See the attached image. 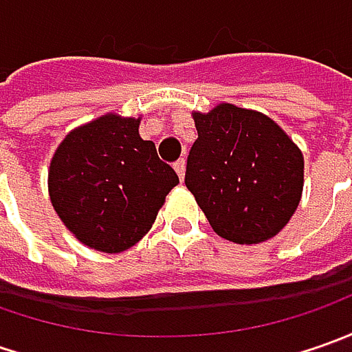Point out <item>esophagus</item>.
Here are the masks:
<instances>
[{"mask_svg":"<svg viewBox=\"0 0 352 352\" xmlns=\"http://www.w3.org/2000/svg\"><path fill=\"white\" fill-rule=\"evenodd\" d=\"M174 170L178 172V176H180V180H182L184 174H186V160H184V158H180L178 162H174Z\"/></svg>","mask_w":352,"mask_h":352,"instance_id":"esophagus-1","label":"esophagus"}]
</instances>
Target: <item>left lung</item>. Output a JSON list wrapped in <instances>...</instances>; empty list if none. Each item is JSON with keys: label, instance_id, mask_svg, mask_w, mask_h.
<instances>
[{"label": "left lung", "instance_id": "8db88e82", "mask_svg": "<svg viewBox=\"0 0 352 352\" xmlns=\"http://www.w3.org/2000/svg\"><path fill=\"white\" fill-rule=\"evenodd\" d=\"M194 121L186 188L213 231L239 245L272 239L300 204L302 151L270 117L233 103L194 113Z\"/></svg>", "mask_w": 352, "mask_h": 352}]
</instances>
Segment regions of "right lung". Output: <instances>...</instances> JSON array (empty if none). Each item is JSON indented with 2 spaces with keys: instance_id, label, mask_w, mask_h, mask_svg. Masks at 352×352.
I'll return each mask as SVG.
<instances>
[{
  "instance_id": "right-lung-1",
  "label": "right lung",
  "mask_w": 352,
  "mask_h": 352,
  "mask_svg": "<svg viewBox=\"0 0 352 352\" xmlns=\"http://www.w3.org/2000/svg\"><path fill=\"white\" fill-rule=\"evenodd\" d=\"M139 123L107 113L70 131L50 160L52 208L89 249L123 252L139 243L180 182Z\"/></svg>"
}]
</instances>
